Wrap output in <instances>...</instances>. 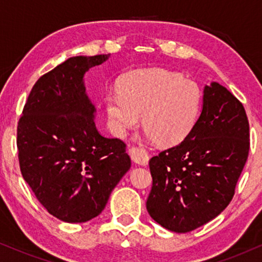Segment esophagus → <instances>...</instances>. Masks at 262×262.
Returning a JSON list of instances; mask_svg holds the SVG:
<instances>
[{
    "instance_id": "1",
    "label": "esophagus",
    "mask_w": 262,
    "mask_h": 262,
    "mask_svg": "<svg viewBox=\"0 0 262 262\" xmlns=\"http://www.w3.org/2000/svg\"><path fill=\"white\" fill-rule=\"evenodd\" d=\"M130 155H131V159L135 161L136 163L141 164V166H146L149 162V155L146 154L145 150L143 149H139V148H135V146H132L130 148Z\"/></svg>"
}]
</instances>
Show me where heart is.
Segmentation results:
<instances>
[{
	"instance_id": "1",
	"label": "heart",
	"mask_w": 262,
	"mask_h": 262,
	"mask_svg": "<svg viewBox=\"0 0 262 262\" xmlns=\"http://www.w3.org/2000/svg\"><path fill=\"white\" fill-rule=\"evenodd\" d=\"M203 103L198 83L166 69H139L125 75L119 92H108L105 105L111 131L125 137L143 116L146 136L163 145L181 143L194 127Z\"/></svg>"
}]
</instances>
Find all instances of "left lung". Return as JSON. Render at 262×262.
<instances>
[{
    "mask_svg": "<svg viewBox=\"0 0 262 262\" xmlns=\"http://www.w3.org/2000/svg\"><path fill=\"white\" fill-rule=\"evenodd\" d=\"M248 152L245 107L227 88L211 82L204 88L202 113L191 134L149 161V214L174 232L212 221L231 202Z\"/></svg>",
    "mask_w": 262,
    "mask_h": 262,
    "instance_id": "left-lung-1",
    "label": "left lung"
}]
</instances>
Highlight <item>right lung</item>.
I'll use <instances>...</instances> for the list:
<instances>
[{"label": "right lung", "instance_id": "right-lung-1", "mask_svg": "<svg viewBox=\"0 0 262 262\" xmlns=\"http://www.w3.org/2000/svg\"><path fill=\"white\" fill-rule=\"evenodd\" d=\"M110 56L71 57L42 75L17 124L25 181L49 213L68 223L99 216L131 167L125 143L98 131L85 93V73Z\"/></svg>", "mask_w": 262, "mask_h": 262}]
</instances>
